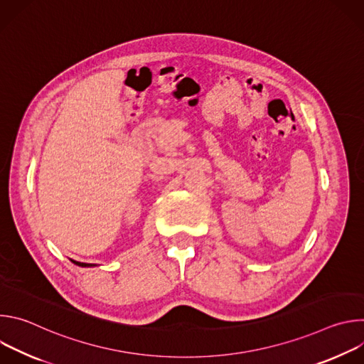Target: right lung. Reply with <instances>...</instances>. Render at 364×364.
Returning <instances> with one entry per match:
<instances>
[{"mask_svg":"<svg viewBox=\"0 0 364 364\" xmlns=\"http://www.w3.org/2000/svg\"><path fill=\"white\" fill-rule=\"evenodd\" d=\"M73 262H75V261H73ZM75 264L79 265V267H85V268H86V267H92V265H89V264H80V262H75Z\"/></svg>","mask_w":364,"mask_h":364,"instance_id":"right-lung-1","label":"right lung"}]
</instances>
